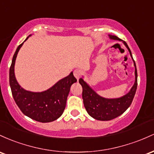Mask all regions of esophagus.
Listing matches in <instances>:
<instances>
[{"label":"esophagus","mask_w":154,"mask_h":154,"mask_svg":"<svg viewBox=\"0 0 154 154\" xmlns=\"http://www.w3.org/2000/svg\"><path fill=\"white\" fill-rule=\"evenodd\" d=\"M73 74H74V76H75L77 79V80H79V79H80L81 75H82V72H81L80 70H74Z\"/></svg>","instance_id":"34e87169"}]
</instances>
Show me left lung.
<instances>
[{
  "instance_id": "left-lung-1",
  "label": "left lung",
  "mask_w": 154,
  "mask_h": 154,
  "mask_svg": "<svg viewBox=\"0 0 154 154\" xmlns=\"http://www.w3.org/2000/svg\"><path fill=\"white\" fill-rule=\"evenodd\" d=\"M109 37L110 39L122 41L116 35H109ZM123 43L129 50L131 57L132 58V52L129 49L128 45L125 41H123ZM133 62L135 67V71H134L135 82L130 91L122 97L113 98V99L102 97L101 96L98 95L95 91L84 82L82 78L79 79V83L83 89L82 98L84 100V107L89 115L91 116L92 118L100 121L112 120L122 115L130 106L137 86V68H136V65L134 60H133Z\"/></svg>"
}]
</instances>
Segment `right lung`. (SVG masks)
<instances>
[{
    "mask_svg": "<svg viewBox=\"0 0 154 154\" xmlns=\"http://www.w3.org/2000/svg\"><path fill=\"white\" fill-rule=\"evenodd\" d=\"M22 44L17 47L9 70V84L14 100L22 113L29 118L42 123L57 120L63 113L70 86L77 79L71 72L46 91L32 92L25 90L18 84L14 75L15 60Z\"/></svg>",
    "mask_w": 154,
    "mask_h": 154,
    "instance_id": "add662e5",
    "label": "right lung"
}]
</instances>
